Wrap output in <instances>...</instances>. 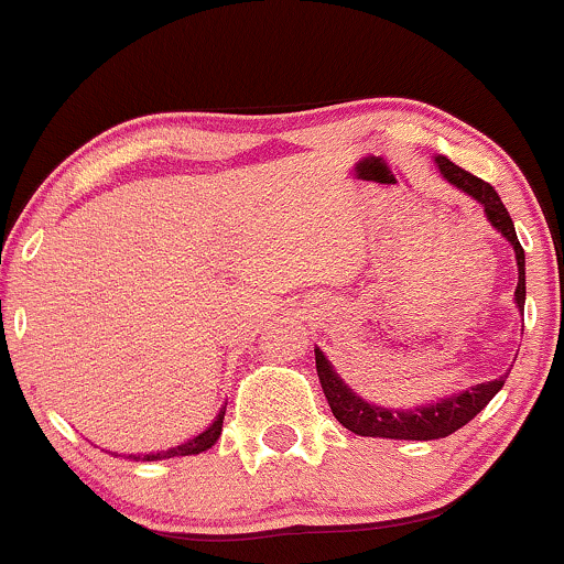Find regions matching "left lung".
<instances>
[{"instance_id": "8db88e82", "label": "left lung", "mask_w": 564, "mask_h": 564, "mask_svg": "<svg viewBox=\"0 0 564 564\" xmlns=\"http://www.w3.org/2000/svg\"><path fill=\"white\" fill-rule=\"evenodd\" d=\"M438 173L447 178L453 187H457L466 195H471L474 200H479L485 206V216L490 219V225L503 235L506 240L513 246V253H517V268H519V281L517 292H513V300H517V307L524 313V249L519 246L517 230H513V221L509 212H506L503 200L498 197L490 184L481 182L474 173L463 171L460 165H455L453 160H447L444 154H436ZM315 369H318L321 388H324L326 401H329L332 414L345 425V429L358 433V436H380V438H412V442H431V438H444L449 433L474 420L476 414L485 410L492 401V395L503 388L506 377H498V380L479 382V386L466 388V391L447 395V399L436 401V404L414 406V410H388V406H377L364 401L361 395H356L339 380L329 358L324 356L318 348H315Z\"/></svg>"}]
</instances>
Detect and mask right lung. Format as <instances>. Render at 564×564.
<instances>
[{
    "label": "right lung",
    "instance_id": "right-lung-1",
    "mask_svg": "<svg viewBox=\"0 0 564 564\" xmlns=\"http://www.w3.org/2000/svg\"><path fill=\"white\" fill-rule=\"evenodd\" d=\"M221 423H225V406H221V412L216 414V420L212 425H208L206 431L197 433L195 438H187L184 444H178V447H171V449H163V453H152V455H128L133 457V460H160V457H178V455H200L206 453V449H212L216 444V438L221 436Z\"/></svg>",
    "mask_w": 564,
    "mask_h": 564
}]
</instances>
